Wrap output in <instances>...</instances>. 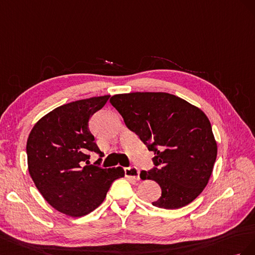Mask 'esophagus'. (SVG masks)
<instances>
[{
	"mask_svg": "<svg viewBox=\"0 0 255 255\" xmlns=\"http://www.w3.org/2000/svg\"><path fill=\"white\" fill-rule=\"evenodd\" d=\"M125 176L128 178H132L134 180H137L140 178V170L135 168V166H130V168H125Z\"/></svg>",
	"mask_w": 255,
	"mask_h": 255,
	"instance_id": "34e87169",
	"label": "esophagus"
}]
</instances>
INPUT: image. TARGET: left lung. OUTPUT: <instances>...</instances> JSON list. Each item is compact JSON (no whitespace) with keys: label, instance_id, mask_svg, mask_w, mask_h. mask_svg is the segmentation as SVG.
Returning <instances> with one entry per match:
<instances>
[{"label":"left lung","instance_id":"1","mask_svg":"<svg viewBox=\"0 0 255 255\" xmlns=\"http://www.w3.org/2000/svg\"><path fill=\"white\" fill-rule=\"evenodd\" d=\"M110 103L126 126L155 152V168L140 174L161 188V196L152 205L177 209L198 198L217 158V142L205 113L169 93L119 94Z\"/></svg>","mask_w":255,"mask_h":255}]
</instances>
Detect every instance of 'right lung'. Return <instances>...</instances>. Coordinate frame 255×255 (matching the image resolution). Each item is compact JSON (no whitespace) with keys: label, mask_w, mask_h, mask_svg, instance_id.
Returning <instances> with one entry per match:
<instances>
[{"label":"right lung","mask_w":255,"mask_h":255,"mask_svg":"<svg viewBox=\"0 0 255 255\" xmlns=\"http://www.w3.org/2000/svg\"><path fill=\"white\" fill-rule=\"evenodd\" d=\"M109 98L92 97L57 107L36 123L28 134V173L43 199L67 216L93 212L104 202L113 181L125 176L121 166L101 169L89 163L90 151L103 156L89 121Z\"/></svg>","instance_id":"obj_1"}]
</instances>
